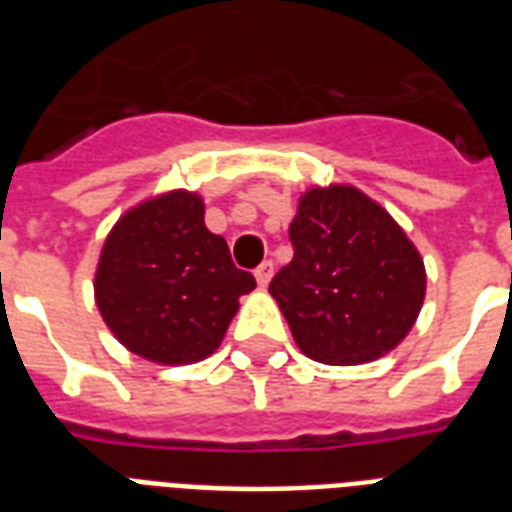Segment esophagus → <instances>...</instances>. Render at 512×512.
I'll list each match as a JSON object with an SVG mask.
<instances>
[{"label":"esophagus","instance_id":"obj_1","mask_svg":"<svg viewBox=\"0 0 512 512\" xmlns=\"http://www.w3.org/2000/svg\"><path fill=\"white\" fill-rule=\"evenodd\" d=\"M271 276H273V263L271 260H265V263L257 265V271H255V279L260 287H268L271 284Z\"/></svg>","mask_w":512,"mask_h":512}]
</instances>
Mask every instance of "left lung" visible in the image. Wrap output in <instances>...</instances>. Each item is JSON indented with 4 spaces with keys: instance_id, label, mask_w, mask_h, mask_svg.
Segmentation results:
<instances>
[{
    "instance_id": "1",
    "label": "left lung",
    "mask_w": 512,
    "mask_h": 512,
    "mask_svg": "<svg viewBox=\"0 0 512 512\" xmlns=\"http://www.w3.org/2000/svg\"><path fill=\"white\" fill-rule=\"evenodd\" d=\"M289 241L295 257L268 292L305 356L364 364L409 335L425 300V265L377 201L353 185L311 188Z\"/></svg>"
}]
</instances>
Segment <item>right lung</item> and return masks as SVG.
I'll use <instances>...</instances> for the list:
<instances>
[{"mask_svg": "<svg viewBox=\"0 0 512 512\" xmlns=\"http://www.w3.org/2000/svg\"><path fill=\"white\" fill-rule=\"evenodd\" d=\"M255 276L207 231L199 193L170 191L119 217L95 273V303L124 348L156 364L215 353Z\"/></svg>", "mask_w": 512, "mask_h": 512, "instance_id": "add662e5", "label": "right lung"}]
</instances>
